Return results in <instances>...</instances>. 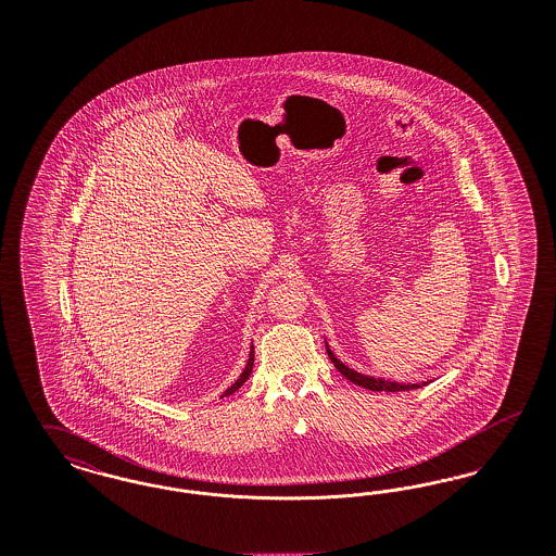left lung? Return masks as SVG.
I'll return each mask as SVG.
<instances>
[{
  "instance_id": "1",
  "label": "left lung",
  "mask_w": 556,
  "mask_h": 556,
  "mask_svg": "<svg viewBox=\"0 0 556 556\" xmlns=\"http://www.w3.org/2000/svg\"><path fill=\"white\" fill-rule=\"evenodd\" d=\"M325 348H327V354H329L331 363L336 365V369L344 375L345 379H350L352 383H356V386H361V388H367L370 392H406V390H417V388L427 386V381H424V383H397V381H386V379H381V377L363 375V372L350 369L348 365H344V363L331 352L327 340H325Z\"/></svg>"
}]
</instances>
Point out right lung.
<instances>
[{
    "label": "right lung",
    "instance_id": "add662e5",
    "mask_svg": "<svg viewBox=\"0 0 556 556\" xmlns=\"http://www.w3.org/2000/svg\"><path fill=\"white\" fill-rule=\"evenodd\" d=\"M252 367H254V345L250 348V358H248V363H245V369L241 370V375H239L238 381H236L231 388H227V390L223 392V396H231V394H236L239 388H241V386L248 381V377H250V372H252Z\"/></svg>",
    "mask_w": 556,
    "mask_h": 556
}]
</instances>
